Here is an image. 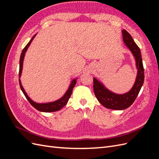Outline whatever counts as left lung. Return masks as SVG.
<instances>
[{
  "mask_svg": "<svg viewBox=\"0 0 159 159\" xmlns=\"http://www.w3.org/2000/svg\"><path fill=\"white\" fill-rule=\"evenodd\" d=\"M122 34L123 42L132 53L137 69L136 80L133 87L127 92L119 94L109 90L102 81L93 78V90L96 98L105 107L114 110H123L131 106L137 98L145 78L140 49L129 32L123 30Z\"/></svg>",
  "mask_w": 159,
  "mask_h": 159,
  "instance_id": "1",
  "label": "left lung"
}]
</instances>
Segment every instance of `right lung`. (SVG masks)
<instances>
[{
  "label": "right lung",
  "mask_w": 159,
  "mask_h": 159,
  "mask_svg": "<svg viewBox=\"0 0 159 159\" xmlns=\"http://www.w3.org/2000/svg\"><path fill=\"white\" fill-rule=\"evenodd\" d=\"M36 34L34 36L32 39L30 40V42L28 43V44L25 46V48L23 49L20 57V63H19V84H20V87L21 90L22 91V92L24 95H25V97L28 99V102H30V103L32 105V106L34 107L36 109L41 112H46V113H50V112H54L60 110L62 107H64L65 105L68 103V100L70 98V96L72 93V90H73V88H74V86L76 84L77 82V80L78 78H74L71 81V83L69 85L68 89L66 91V93L64 95L62 96V97L58 99H57L56 101H54V102H47V103H36L35 102L30 99L29 96L26 93V91L24 89L23 86L22 85L21 81H20V77L22 75V68H23V62H24V59H25V54L28 50V48L30 46V44L32 43V40H34V38H35Z\"/></svg>",
  "instance_id": "1"
}]
</instances>
